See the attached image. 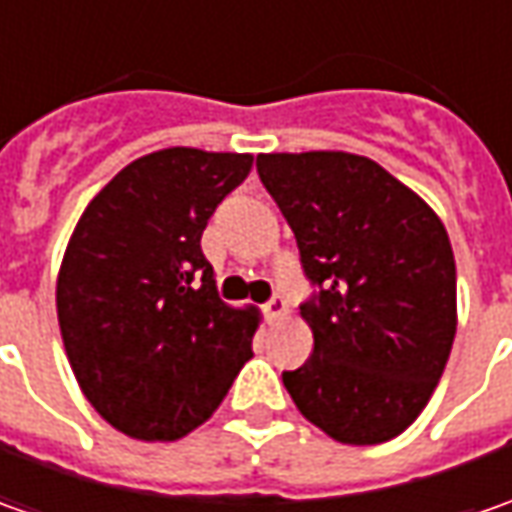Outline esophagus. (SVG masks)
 <instances>
[{"mask_svg":"<svg viewBox=\"0 0 512 512\" xmlns=\"http://www.w3.org/2000/svg\"><path fill=\"white\" fill-rule=\"evenodd\" d=\"M265 313H267V319L270 322H276V319H282L287 313V302H285V296L282 293H273V299L267 302L265 305Z\"/></svg>","mask_w":512,"mask_h":512,"instance_id":"obj_1","label":"esophagus"}]
</instances>
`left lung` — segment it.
Here are the masks:
<instances>
[{
	"instance_id": "1",
	"label": "left lung",
	"mask_w": 512,
	"mask_h": 512,
	"mask_svg": "<svg viewBox=\"0 0 512 512\" xmlns=\"http://www.w3.org/2000/svg\"><path fill=\"white\" fill-rule=\"evenodd\" d=\"M256 170L313 285L302 302L313 356L282 373L290 399L336 442L399 436L430 402L456 336L447 230L364 156L262 153Z\"/></svg>"
}]
</instances>
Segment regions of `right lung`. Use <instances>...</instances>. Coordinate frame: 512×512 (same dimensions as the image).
I'll return each mask as SVG.
<instances>
[{
	"instance_id": "obj_1",
	"label": "right lung",
	"mask_w": 512,
	"mask_h": 512,
	"mask_svg": "<svg viewBox=\"0 0 512 512\" xmlns=\"http://www.w3.org/2000/svg\"><path fill=\"white\" fill-rule=\"evenodd\" d=\"M250 168V153H148L93 196L70 236L62 342L88 402L130 439L187 436L253 356L259 319L219 299L202 253L207 219Z\"/></svg>"
}]
</instances>
